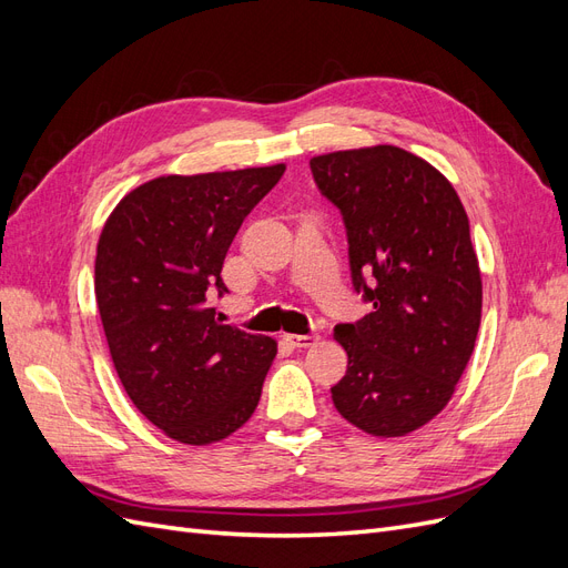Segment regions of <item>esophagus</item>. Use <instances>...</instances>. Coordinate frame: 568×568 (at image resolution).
Returning a JSON list of instances; mask_svg holds the SVG:
<instances>
[{
    "mask_svg": "<svg viewBox=\"0 0 568 568\" xmlns=\"http://www.w3.org/2000/svg\"><path fill=\"white\" fill-rule=\"evenodd\" d=\"M284 341H286V343H291V346H294V348H313V346H317L320 336H313V334H307V336H301V334H286V336H284Z\"/></svg>",
    "mask_w": 568,
    "mask_h": 568,
    "instance_id": "obj_1",
    "label": "esophagus"
}]
</instances>
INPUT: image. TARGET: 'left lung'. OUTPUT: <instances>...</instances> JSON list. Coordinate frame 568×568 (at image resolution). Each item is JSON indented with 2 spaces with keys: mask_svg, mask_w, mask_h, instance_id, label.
Segmentation results:
<instances>
[{
  "mask_svg": "<svg viewBox=\"0 0 568 568\" xmlns=\"http://www.w3.org/2000/svg\"><path fill=\"white\" fill-rule=\"evenodd\" d=\"M343 215L351 277L372 313L338 324L346 376L338 415L365 434L417 432L450 403L480 324L478 257L455 186L405 149L379 144L311 159Z\"/></svg>",
  "mask_w": 568,
  "mask_h": 568,
  "instance_id": "1",
  "label": "left lung"
}]
</instances>
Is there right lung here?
Masks as SVG:
<instances>
[{
    "instance_id": "right-lung-1",
    "label": "right lung",
    "mask_w": 568,
    "mask_h": 568,
    "mask_svg": "<svg viewBox=\"0 0 568 568\" xmlns=\"http://www.w3.org/2000/svg\"><path fill=\"white\" fill-rule=\"evenodd\" d=\"M286 165L163 175L109 215L97 244L94 294L118 379L165 436L211 445L257 407L277 341L222 324L211 298L244 217Z\"/></svg>"
}]
</instances>
